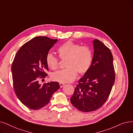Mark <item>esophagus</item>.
Returning a JSON list of instances; mask_svg holds the SVG:
<instances>
[{
	"mask_svg": "<svg viewBox=\"0 0 133 133\" xmlns=\"http://www.w3.org/2000/svg\"><path fill=\"white\" fill-rule=\"evenodd\" d=\"M59 85H60L61 88H62V87H63L64 86L65 84L64 83H59Z\"/></svg>",
	"mask_w": 133,
	"mask_h": 133,
	"instance_id": "1",
	"label": "esophagus"
}]
</instances>
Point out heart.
Listing matches in <instances>:
<instances>
[{"mask_svg": "<svg viewBox=\"0 0 133 133\" xmlns=\"http://www.w3.org/2000/svg\"><path fill=\"white\" fill-rule=\"evenodd\" d=\"M57 51L62 59H66L64 69L54 72L52 75L53 80L60 83L72 82L77 76V72L83 74L91 67L93 60L91 50L87 46H81L71 41L61 45ZM47 65L52 70H56L58 65V58L51 53L46 56Z\"/></svg>", "mask_w": 133, "mask_h": 133, "instance_id": "heart-1", "label": "heart"}]
</instances>
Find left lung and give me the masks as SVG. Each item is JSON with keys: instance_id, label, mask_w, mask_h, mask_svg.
Segmentation results:
<instances>
[{"instance_id": "1", "label": "left lung", "mask_w": 133, "mask_h": 133, "mask_svg": "<svg viewBox=\"0 0 133 133\" xmlns=\"http://www.w3.org/2000/svg\"><path fill=\"white\" fill-rule=\"evenodd\" d=\"M94 54L91 67L79 79L70 98L74 107L82 112L98 109L105 103L115 80L113 56L102 41H93Z\"/></svg>"}]
</instances>
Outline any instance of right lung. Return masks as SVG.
I'll use <instances>...</instances> for the list:
<instances>
[{
	"label": "right lung",
	"mask_w": 133,
	"mask_h": 133,
	"mask_svg": "<svg viewBox=\"0 0 133 133\" xmlns=\"http://www.w3.org/2000/svg\"><path fill=\"white\" fill-rule=\"evenodd\" d=\"M57 41L46 36L35 37L21 47L14 58L11 71L15 92L21 103L30 109L44 107L60 88L57 82L41 85L38 81L47 75L46 56Z\"/></svg>",
	"instance_id": "right-lung-1"
}]
</instances>
